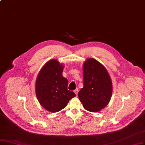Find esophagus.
<instances>
[{"mask_svg": "<svg viewBox=\"0 0 145 145\" xmlns=\"http://www.w3.org/2000/svg\"><path fill=\"white\" fill-rule=\"evenodd\" d=\"M74 93H75L76 95H78V89L74 90Z\"/></svg>", "mask_w": 145, "mask_h": 145, "instance_id": "34e87169", "label": "esophagus"}]
</instances>
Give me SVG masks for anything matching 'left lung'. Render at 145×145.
<instances>
[{
	"label": "left lung",
	"instance_id": "left-lung-1",
	"mask_svg": "<svg viewBox=\"0 0 145 145\" xmlns=\"http://www.w3.org/2000/svg\"><path fill=\"white\" fill-rule=\"evenodd\" d=\"M84 87L78 93L84 108L90 112H97L108 105L113 87L106 69L97 60L88 58L83 66Z\"/></svg>",
	"mask_w": 145,
	"mask_h": 145
}]
</instances>
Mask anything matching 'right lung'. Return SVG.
Wrapping results in <instances>:
<instances>
[{
	"label": "right lung",
	"mask_w": 145,
	"mask_h": 145,
	"mask_svg": "<svg viewBox=\"0 0 145 145\" xmlns=\"http://www.w3.org/2000/svg\"><path fill=\"white\" fill-rule=\"evenodd\" d=\"M63 66L55 59L49 61L37 76L35 91L40 104L46 110L56 113L66 106L70 99L76 96L68 90L67 79L63 76Z\"/></svg>",
	"instance_id": "add662e5"
}]
</instances>
